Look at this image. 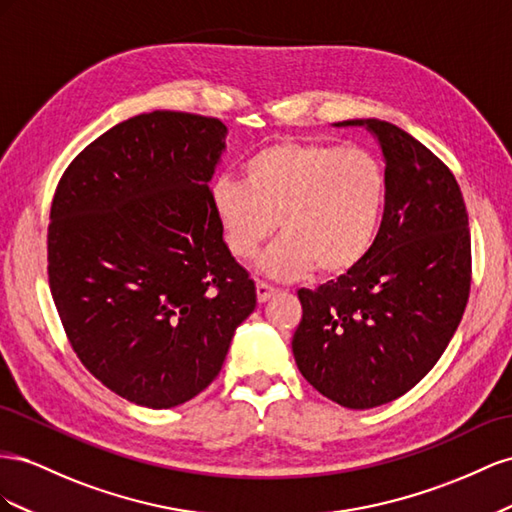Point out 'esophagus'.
Returning a JSON list of instances; mask_svg holds the SVG:
<instances>
[{
  "label": "esophagus",
  "instance_id": "1",
  "mask_svg": "<svg viewBox=\"0 0 512 512\" xmlns=\"http://www.w3.org/2000/svg\"><path fill=\"white\" fill-rule=\"evenodd\" d=\"M272 296H276V289L274 287H270L266 283H257V300H259V304L268 302Z\"/></svg>",
  "mask_w": 512,
  "mask_h": 512
}]
</instances>
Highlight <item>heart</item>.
Masks as SVG:
<instances>
[{
	"mask_svg": "<svg viewBox=\"0 0 512 512\" xmlns=\"http://www.w3.org/2000/svg\"><path fill=\"white\" fill-rule=\"evenodd\" d=\"M244 182L218 180L210 206L233 257L253 259L279 223L283 238L257 261L272 281L354 270L375 240L386 178L364 150L279 141L246 160Z\"/></svg>",
	"mask_w": 512,
	"mask_h": 512,
	"instance_id": "heart-1",
	"label": "heart"
}]
</instances>
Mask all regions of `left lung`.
<instances>
[{"mask_svg":"<svg viewBox=\"0 0 512 512\" xmlns=\"http://www.w3.org/2000/svg\"><path fill=\"white\" fill-rule=\"evenodd\" d=\"M334 126H364L382 150L384 216L354 270L298 291L291 349L324 397L371 410L412 390L448 347L470 296V229L455 175L420 141L373 118Z\"/></svg>","mask_w":512,"mask_h":512,"instance_id":"left-lung-1","label":"left lung"}]
</instances>
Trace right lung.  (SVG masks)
I'll list each match as a JSON object with an SVG mask.
<instances>
[{
  "label": "right lung",
  "mask_w": 512,
  "mask_h": 512,
  "mask_svg": "<svg viewBox=\"0 0 512 512\" xmlns=\"http://www.w3.org/2000/svg\"><path fill=\"white\" fill-rule=\"evenodd\" d=\"M225 137L216 118L135 115L87 145L53 197L49 285L70 345L152 410L214 382L257 304L210 206Z\"/></svg>",
  "instance_id": "obj_1"
}]
</instances>
